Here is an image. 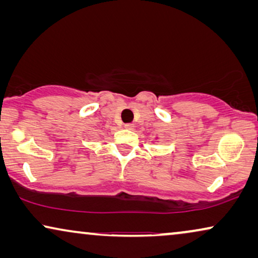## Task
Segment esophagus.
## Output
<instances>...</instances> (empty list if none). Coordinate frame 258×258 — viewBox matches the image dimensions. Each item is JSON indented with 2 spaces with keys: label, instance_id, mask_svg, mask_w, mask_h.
Instances as JSON below:
<instances>
[{
  "label": "esophagus",
  "instance_id": "1",
  "mask_svg": "<svg viewBox=\"0 0 258 258\" xmlns=\"http://www.w3.org/2000/svg\"><path fill=\"white\" fill-rule=\"evenodd\" d=\"M124 128L125 129H133L134 128V124H133V123H125Z\"/></svg>",
  "mask_w": 258,
  "mask_h": 258
}]
</instances>
